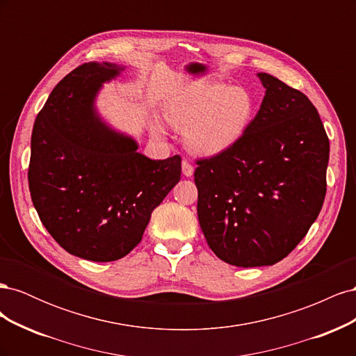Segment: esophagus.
<instances>
[{"label":"esophagus","mask_w":356,"mask_h":356,"mask_svg":"<svg viewBox=\"0 0 356 356\" xmlns=\"http://www.w3.org/2000/svg\"><path fill=\"white\" fill-rule=\"evenodd\" d=\"M193 172H195V168L191 166V163L188 160H182V174L186 177H191Z\"/></svg>","instance_id":"esophagus-1"}]
</instances>
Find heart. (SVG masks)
<instances>
[{"label":"heart","instance_id":"heart-1","mask_svg":"<svg viewBox=\"0 0 356 356\" xmlns=\"http://www.w3.org/2000/svg\"><path fill=\"white\" fill-rule=\"evenodd\" d=\"M255 110L254 95L242 86L196 81L169 102L166 118L172 126L187 131L186 143L193 153L213 157L241 141ZM153 127L156 134L165 132L159 122Z\"/></svg>","mask_w":356,"mask_h":356}]
</instances>
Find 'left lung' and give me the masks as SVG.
I'll return each instance as SVG.
<instances>
[{
    "label": "left lung",
    "mask_w": 356,
    "mask_h": 356,
    "mask_svg": "<svg viewBox=\"0 0 356 356\" xmlns=\"http://www.w3.org/2000/svg\"><path fill=\"white\" fill-rule=\"evenodd\" d=\"M260 110L229 152L197 160V217L211 250L238 267L272 266L300 243L327 191L330 141L305 93L266 72Z\"/></svg>",
    "instance_id": "obj_1"
}]
</instances>
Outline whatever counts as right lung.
<instances>
[{"mask_svg":"<svg viewBox=\"0 0 356 356\" xmlns=\"http://www.w3.org/2000/svg\"><path fill=\"white\" fill-rule=\"evenodd\" d=\"M124 71L89 62L60 80L31 136L32 203L63 250L90 261H115L141 242L152 212L181 178V157L152 160L134 138L96 113L104 83Z\"/></svg>","mask_w":356,"mask_h":356,"instance_id":"right-lung-1","label":"right lung"}]
</instances>
